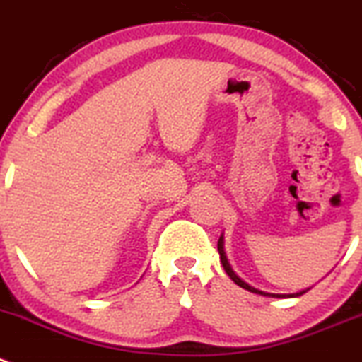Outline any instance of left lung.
I'll use <instances>...</instances> for the list:
<instances>
[{
  "mask_svg": "<svg viewBox=\"0 0 362 362\" xmlns=\"http://www.w3.org/2000/svg\"><path fill=\"white\" fill-rule=\"evenodd\" d=\"M218 254H220V261H222V267H223V270H226V274L229 275V277L233 279V281H235L240 288H243V290H249V291H252V293L268 295V297H270V295H272V297H300L302 293H305V291H300V293H293V295H275V293H264V291H259V290H256V288L249 286L247 282H243L242 279H240L238 275H236L235 272H233V268H230L229 263H227L226 252H223V238H222V236H220V240H218Z\"/></svg>",
  "mask_w": 362,
  "mask_h": 362,
  "instance_id": "8db88e82",
  "label": "left lung"
}]
</instances>
